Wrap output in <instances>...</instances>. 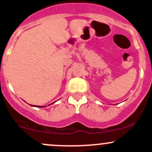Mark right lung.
Returning <instances> with one entry per match:
<instances>
[{
  "label": "right lung",
  "instance_id": "add662e5",
  "mask_svg": "<svg viewBox=\"0 0 152 152\" xmlns=\"http://www.w3.org/2000/svg\"><path fill=\"white\" fill-rule=\"evenodd\" d=\"M31 106H33V105H31ZM35 107H40V106H35Z\"/></svg>",
  "mask_w": 152,
  "mask_h": 152
}]
</instances>
